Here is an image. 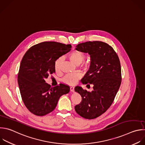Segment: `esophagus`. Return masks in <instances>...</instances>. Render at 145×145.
<instances>
[{
	"label": "esophagus",
	"mask_w": 145,
	"mask_h": 145,
	"mask_svg": "<svg viewBox=\"0 0 145 145\" xmlns=\"http://www.w3.org/2000/svg\"><path fill=\"white\" fill-rule=\"evenodd\" d=\"M70 90L72 92H74V86H71L70 87Z\"/></svg>",
	"instance_id": "obj_1"
}]
</instances>
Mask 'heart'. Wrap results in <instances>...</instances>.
I'll use <instances>...</instances> for the list:
<instances>
[{
    "instance_id": "b5f03b06",
    "label": "heart",
    "mask_w": 145,
    "mask_h": 145,
    "mask_svg": "<svg viewBox=\"0 0 145 145\" xmlns=\"http://www.w3.org/2000/svg\"><path fill=\"white\" fill-rule=\"evenodd\" d=\"M69 58L73 63L76 65H78L84 61L85 59V55L80 51H74L69 54ZM61 62H62L61 57H60L57 60H56L55 64L56 69H59ZM81 77V74L80 73H69L66 74L64 77V78H63V81L65 83H67L70 85H73V84H75Z\"/></svg>"
}]
</instances>
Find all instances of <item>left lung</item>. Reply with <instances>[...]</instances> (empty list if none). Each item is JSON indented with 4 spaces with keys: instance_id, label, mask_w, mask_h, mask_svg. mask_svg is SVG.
<instances>
[{
    "instance_id": "8db88e82",
    "label": "left lung",
    "mask_w": 145,
    "mask_h": 145,
    "mask_svg": "<svg viewBox=\"0 0 145 145\" xmlns=\"http://www.w3.org/2000/svg\"><path fill=\"white\" fill-rule=\"evenodd\" d=\"M76 50L90 56V68L81 81L84 84H93V90L76 86L74 90L81 95L82 100L74 109L82 117L94 119L104 113L114 100L121 83L120 61L113 48L103 41L80 43Z\"/></svg>"
}]
</instances>
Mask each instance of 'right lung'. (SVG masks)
<instances>
[{
    "label": "right lung",
    "instance_id": "add662e5",
    "mask_svg": "<svg viewBox=\"0 0 145 145\" xmlns=\"http://www.w3.org/2000/svg\"><path fill=\"white\" fill-rule=\"evenodd\" d=\"M71 47V44L44 41L31 46L24 55L18 81L22 100L32 114L43 116L52 112L61 96L69 93L68 85L52 87L45 79L55 72V61Z\"/></svg>",
    "mask_w": 145,
    "mask_h": 145
}]
</instances>
